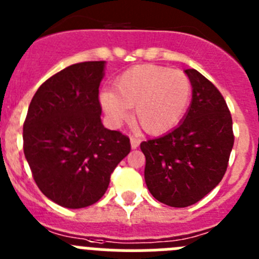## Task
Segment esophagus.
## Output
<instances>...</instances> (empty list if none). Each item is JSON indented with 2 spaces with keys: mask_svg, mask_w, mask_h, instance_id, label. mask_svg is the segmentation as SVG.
Segmentation results:
<instances>
[{
  "mask_svg": "<svg viewBox=\"0 0 259 259\" xmlns=\"http://www.w3.org/2000/svg\"><path fill=\"white\" fill-rule=\"evenodd\" d=\"M130 144H132V148H138L141 144V139L137 137H130Z\"/></svg>",
  "mask_w": 259,
  "mask_h": 259,
  "instance_id": "obj_1",
  "label": "esophagus"
}]
</instances>
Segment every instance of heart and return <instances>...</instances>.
I'll list each match as a JSON object with an SVG mask.
<instances>
[{
	"mask_svg": "<svg viewBox=\"0 0 259 259\" xmlns=\"http://www.w3.org/2000/svg\"><path fill=\"white\" fill-rule=\"evenodd\" d=\"M191 90V81L183 71L141 64L120 74L113 83V93L101 94V104L113 122L126 120L129 108H134L135 124L148 134L158 135L181 121Z\"/></svg>",
	"mask_w": 259,
	"mask_h": 259,
	"instance_id": "obj_1",
	"label": "heart"
}]
</instances>
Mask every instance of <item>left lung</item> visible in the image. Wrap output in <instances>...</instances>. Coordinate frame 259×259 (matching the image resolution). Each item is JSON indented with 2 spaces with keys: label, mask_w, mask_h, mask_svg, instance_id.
Instances as JSON below:
<instances>
[{
  "label": "left lung",
  "mask_w": 259,
  "mask_h": 259,
  "mask_svg": "<svg viewBox=\"0 0 259 259\" xmlns=\"http://www.w3.org/2000/svg\"><path fill=\"white\" fill-rule=\"evenodd\" d=\"M192 103L167 134L141 143L152 196L173 208L200 201L225 176L234 147L232 117L221 92L196 69H186Z\"/></svg>",
  "instance_id": "8db88e82"
}]
</instances>
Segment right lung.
Instances as JSON below:
<instances>
[{"label":"right lung","instance_id":"right-lung-1","mask_svg":"<svg viewBox=\"0 0 259 259\" xmlns=\"http://www.w3.org/2000/svg\"><path fill=\"white\" fill-rule=\"evenodd\" d=\"M104 62H81L51 76L32 98L23 150L39 191L64 208L95 204L130 152V139L102 125Z\"/></svg>","mask_w":259,"mask_h":259}]
</instances>
